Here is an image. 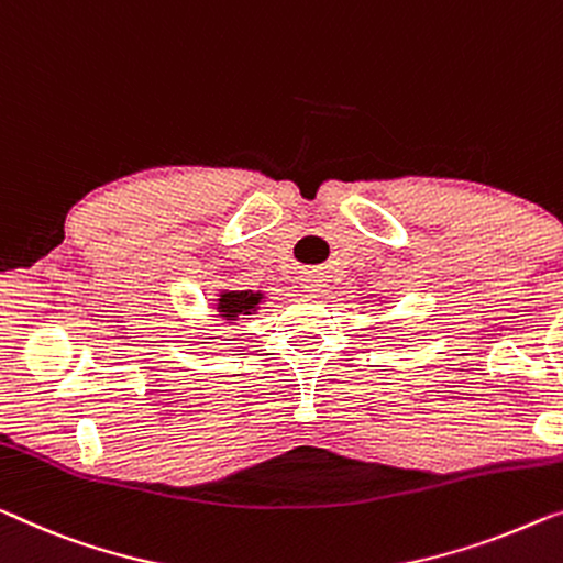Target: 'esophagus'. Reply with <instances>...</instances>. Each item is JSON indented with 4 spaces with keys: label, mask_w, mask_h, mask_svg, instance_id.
<instances>
[{
    "label": "esophagus",
    "mask_w": 563,
    "mask_h": 563,
    "mask_svg": "<svg viewBox=\"0 0 563 563\" xmlns=\"http://www.w3.org/2000/svg\"><path fill=\"white\" fill-rule=\"evenodd\" d=\"M300 288L310 292V296H316V292H321L325 288V280L318 273H303L300 275Z\"/></svg>",
    "instance_id": "esophagus-1"
}]
</instances>
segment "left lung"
Returning <instances> with one entry per match:
<instances>
[{
    "instance_id": "1",
    "label": "left lung",
    "mask_w": 563,
    "mask_h": 563,
    "mask_svg": "<svg viewBox=\"0 0 563 563\" xmlns=\"http://www.w3.org/2000/svg\"><path fill=\"white\" fill-rule=\"evenodd\" d=\"M379 303H382V298H379Z\"/></svg>"
}]
</instances>
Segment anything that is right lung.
I'll list each match as a JSON object with an SVG mask.
<instances>
[{
    "label": "right lung",
    "instance_id": "add662e5",
    "mask_svg": "<svg viewBox=\"0 0 563 563\" xmlns=\"http://www.w3.org/2000/svg\"><path fill=\"white\" fill-rule=\"evenodd\" d=\"M263 298V290H220V298L212 306L217 310V318H222L224 323H238L242 318L255 316Z\"/></svg>",
    "mask_w": 563,
    "mask_h": 563
}]
</instances>
